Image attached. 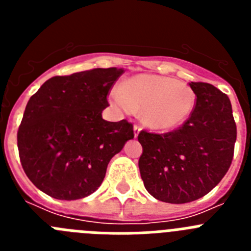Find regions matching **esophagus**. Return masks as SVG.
I'll return each mask as SVG.
<instances>
[{
  "label": "esophagus",
  "instance_id": "34e87169",
  "mask_svg": "<svg viewBox=\"0 0 251 251\" xmlns=\"http://www.w3.org/2000/svg\"><path fill=\"white\" fill-rule=\"evenodd\" d=\"M133 129H134V137L137 138V137H138V134H139V132L142 130V127H141V126H138V124H134Z\"/></svg>",
  "mask_w": 251,
  "mask_h": 251
}]
</instances>
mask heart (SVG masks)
<instances>
[{
	"label": "heart",
	"instance_id": "1",
	"mask_svg": "<svg viewBox=\"0 0 251 251\" xmlns=\"http://www.w3.org/2000/svg\"><path fill=\"white\" fill-rule=\"evenodd\" d=\"M110 100L126 113L141 109V118L151 129L172 130L181 127L196 104L194 90L172 77L141 74L113 90Z\"/></svg>",
	"mask_w": 251,
	"mask_h": 251
}]
</instances>
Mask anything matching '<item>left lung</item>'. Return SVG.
Wrapping results in <instances>:
<instances>
[{"instance_id":"left-lung-1","label":"left lung","mask_w":251,"mask_h":251,"mask_svg":"<svg viewBox=\"0 0 251 251\" xmlns=\"http://www.w3.org/2000/svg\"><path fill=\"white\" fill-rule=\"evenodd\" d=\"M196 104L190 118L165 134L142 130L138 166L154 199L186 203L211 191L234 156L236 124L229 97L207 83H190Z\"/></svg>"}]
</instances>
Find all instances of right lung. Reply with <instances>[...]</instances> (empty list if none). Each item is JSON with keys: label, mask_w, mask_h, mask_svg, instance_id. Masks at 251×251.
I'll list each match as a JSON object with an SVG mask.
<instances>
[{"label": "right lung", "mask_w": 251, "mask_h": 251, "mask_svg": "<svg viewBox=\"0 0 251 251\" xmlns=\"http://www.w3.org/2000/svg\"><path fill=\"white\" fill-rule=\"evenodd\" d=\"M123 69H93L54 76L27 101L17 132L20 161L39 190L77 200L98 190L113 156L133 139L132 123L108 122L101 112Z\"/></svg>", "instance_id": "1"}]
</instances>
